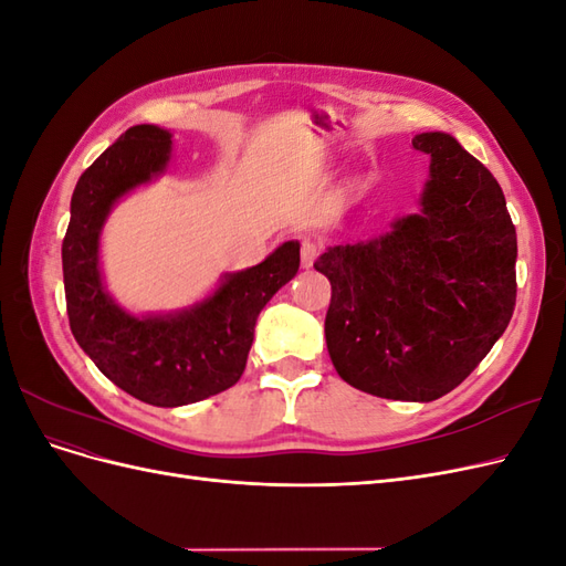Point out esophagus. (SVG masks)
<instances>
[{"mask_svg":"<svg viewBox=\"0 0 566 566\" xmlns=\"http://www.w3.org/2000/svg\"><path fill=\"white\" fill-rule=\"evenodd\" d=\"M318 252H321V245L314 241V238H304V241H302V250H300L302 264H304V266H312V264L316 262Z\"/></svg>","mask_w":566,"mask_h":566,"instance_id":"esophagus-1","label":"esophagus"}]
</instances>
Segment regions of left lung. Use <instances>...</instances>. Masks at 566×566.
Instances as JSON below:
<instances>
[{
  "instance_id": "8db88e82",
  "label": "left lung",
  "mask_w": 566,
  "mask_h": 566,
  "mask_svg": "<svg viewBox=\"0 0 566 566\" xmlns=\"http://www.w3.org/2000/svg\"><path fill=\"white\" fill-rule=\"evenodd\" d=\"M413 148L430 156L420 212L328 248L314 269L333 287L325 342L339 378L424 403L455 389L505 333L517 233L499 181L451 134H416Z\"/></svg>"
}]
</instances>
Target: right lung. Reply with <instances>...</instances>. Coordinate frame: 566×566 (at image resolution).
Listing matches in <instances>:
<instances>
[{
    "label": "right lung",
    "instance_id": "right-lung-1",
    "mask_svg": "<svg viewBox=\"0 0 566 566\" xmlns=\"http://www.w3.org/2000/svg\"><path fill=\"white\" fill-rule=\"evenodd\" d=\"M169 158L167 129L129 127L80 177L61 250L77 345L111 382L160 408L202 401L241 380L256 316L300 269V243L287 241L262 264L227 273L212 295L186 310L144 316L123 310L101 279V231L115 202L165 175Z\"/></svg>",
    "mask_w": 566,
    "mask_h": 566
}]
</instances>
